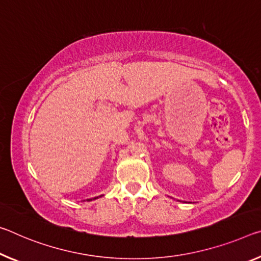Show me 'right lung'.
Here are the masks:
<instances>
[{
    "mask_svg": "<svg viewBox=\"0 0 261 261\" xmlns=\"http://www.w3.org/2000/svg\"><path fill=\"white\" fill-rule=\"evenodd\" d=\"M95 198H98V197H94V200H95ZM87 201H92V198H88V200H87Z\"/></svg>",
    "mask_w": 261,
    "mask_h": 261,
    "instance_id": "add662e5",
    "label": "right lung"
}]
</instances>
